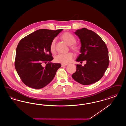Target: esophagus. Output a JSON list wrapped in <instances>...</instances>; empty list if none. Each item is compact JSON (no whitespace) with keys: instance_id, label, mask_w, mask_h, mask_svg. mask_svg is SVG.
<instances>
[{"instance_id":"1","label":"esophagus","mask_w":126,"mask_h":126,"mask_svg":"<svg viewBox=\"0 0 126 126\" xmlns=\"http://www.w3.org/2000/svg\"><path fill=\"white\" fill-rule=\"evenodd\" d=\"M67 65V64H61V66H66Z\"/></svg>"}]
</instances>
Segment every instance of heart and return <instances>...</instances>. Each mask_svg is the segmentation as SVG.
<instances>
[{"mask_svg":"<svg viewBox=\"0 0 126 126\" xmlns=\"http://www.w3.org/2000/svg\"><path fill=\"white\" fill-rule=\"evenodd\" d=\"M61 39L70 46V48L76 52H78L80 48L78 45L75 44L76 42V39L72 34L68 32L64 33L61 36ZM55 44L56 39H54L51 42L50 45V50L51 52L54 53L55 51ZM73 58V54L71 52H69L66 54H59L55 58V61L56 62L62 64H66L70 63Z\"/></svg>","mask_w":126,"mask_h":126,"instance_id":"obj_1","label":"heart"}]
</instances>
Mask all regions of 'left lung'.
<instances>
[{"instance_id":"8db88e82","label":"left lung","mask_w":126,"mask_h":126,"mask_svg":"<svg viewBox=\"0 0 126 126\" xmlns=\"http://www.w3.org/2000/svg\"><path fill=\"white\" fill-rule=\"evenodd\" d=\"M75 33L81 43L79 54L76 61L86 63L77 65L76 72L72 78L83 85L94 84L100 80L109 64L108 50L105 43L95 32L85 28L77 30Z\"/></svg>"}]
</instances>
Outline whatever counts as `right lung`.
I'll return each instance as SVG.
<instances>
[{"mask_svg": "<svg viewBox=\"0 0 126 126\" xmlns=\"http://www.w3.org/2000/svg\"><path fill=\"white\" fill-rule=\"evenodd\" d=\"M62 29L37 30L23 38L16 49L15 66L19 76L26 85L41 89L54 78L60 63H53L50 50L51 42ZM46 63L45 66H43Z\"/></svg>", "mask_w": 126, "mask_h": 126, "instance_id": "obj_1", "label": "right lung"}]
</instances>
